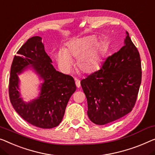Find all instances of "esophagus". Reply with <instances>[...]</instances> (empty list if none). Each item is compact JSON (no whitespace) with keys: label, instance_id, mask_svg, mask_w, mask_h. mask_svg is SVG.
Instances as JSON below:
<instances>
[{"label":"esophagus","instance_id":"esophagus-1","mask_svg":"<svg viewBox=\"0 0 155 155\" xmlns=\"http://www.w3.org/2000/svg\"><path fill=\"white\" fill-rule=\"evenodd\" d=\"M75 84H76V85H77V87H81V83H80V81L78 79H75Z\"/></svg>","mask_w":155,"mask_h":155}]
</instances>
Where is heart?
I'll use <instances>...</instances> for the list:
<instances>
[{
  "mask_svg": "<svg viewBox=\"0 0 155 155\" xmlns=\"http://www.w3.org/2000/svg\"><path fill=\"white\" fill-rule=\"evenodd\" d=\"M104 46L95 36L76 38L66 44L65 49L60 48L55 54V60L64 72H70L76 58V68L84 74H91L100 67Z\"/></svg>",
  "mask_w": 155,
  "mask_h": 155,
  "instance_id": "b5f03b06",
  "label": "heart"
}]
</instances>
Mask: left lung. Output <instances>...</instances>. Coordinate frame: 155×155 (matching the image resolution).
Returning <instances> with one entry per match:
<instances>
[{"label": "left lung", "mask_w": 155, "mask_h": 155, "mask_svg": "<svg viewBox=\"0 0 155 155\" xmlns=\"http://www.w3.org/2000/svg\"><path fill=\"white\" fill-rule=\"evenodd\" d=\"M140 55L126 31L124 46L100 70L81 80L89 119L104 125L131 111L141 83Z\"/></svg>", "instance_id": "left-lung-1"}]
</instances>
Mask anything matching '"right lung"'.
Here are the masks:
<instances>
[{
    "instance_id": "add662e5",
    "label": "right lung",
    "mask_w": 155,
    "mask_h": 155,
    "mask_svg": "<svg viewBox=\"0 0 155 155\" xmlns=\"http://www.w3.org/2000/svg\"><path fill=\"white\" fill-rule=\"evenodd\" d=\"M17 54L12 63L9 84L12 105L30 124L43 129L55 127L63 120L69 100L77 89L74 80L54 68L40 37L28 39ZM28 70L38 76L41 84L38 95L26 102L20 97L18 76Z\"/></svg>"
}]
</instances>
